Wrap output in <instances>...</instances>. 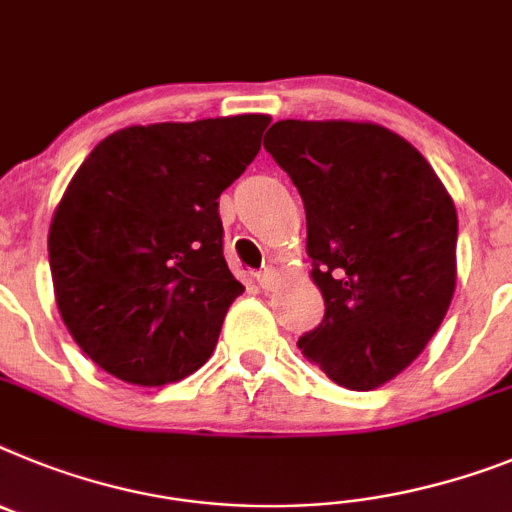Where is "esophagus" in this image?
<instances>
[{
  "mask_svg": "<svg viewBox=\"0 0 512 512\" xmlns=\"http://www.w3.org/2000/svg\"><path fill=\"white\" fill-rule=\"evenodd\" d=\"M259 287L264 292H272L274 287L279 285V269H274V266H266L264 272H259Z\"/></svg>",
  "mask_w": 512,
  "mask_h": 512,
  "instance_id": "34e87169",
  "label": "esophagus"
}]
</instances>
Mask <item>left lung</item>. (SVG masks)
Instances as JSON below:
<instances>
[{
    "mask_svg": "<svg viewBox=\"0 0 512 512\" xmlns=\"http://www.w3.org/2000/svg\"><path fill=\"white\" fill-rule=\"evenodd\" d=\"M266 152L303 196L323 321L298 347L373 391L422 355L456 292L458 214L417 147L373 121H277Z\"/></svg>",
    "mask_w": 512,
    "mask_h": 512,
    "instance_id": "obj_1",
    "label": "left lung"
}]
</instances>
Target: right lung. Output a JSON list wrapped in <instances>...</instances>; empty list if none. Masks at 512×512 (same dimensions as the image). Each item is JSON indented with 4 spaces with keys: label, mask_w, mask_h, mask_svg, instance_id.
Listing matches in <instances>:
<instances>
[{
    "label": "right lung",
    "mask_w": 512,
    "mask_h": 512,
    "mask_svg": "<svg viewBox=\"0 0 512 512\" xmlns=\"http://www.w3.org/2000/svg\"><path fill=\"white\" fill-rule=\"evenodd\" d=\"M264 113L126 126L87 155L48 227L69 334L119 381L165 386L212 357L240 285L217 199L251 165Z\"/></svg>",
    "instance_id": "obj_1"
}]
</instances>
